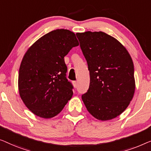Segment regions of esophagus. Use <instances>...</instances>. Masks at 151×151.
<instances>
[{"mask_svg": "<svg viewBox=\"0 0 151 151\" xmlns=\"http://www.w3.org/2000/svg\"><path fill=\"white\" fill-rule=\"evenodd\" d=\"M73 84L75 88H76V87H77V81H73Z\"/></svg>", "mask_w": 151, "mask_h": 151, "instance_id": "obj_1", "label": "esophagus"}]
</instances>
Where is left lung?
<instances>
[{
    "label": "left lung",
    "mask_w": 151,
    "mask_h": 151,
    "mask_svg": "<svg viewBox=\"0 0 151 151\" xmlns=\"http://www.w3.org/2000/svg\"><path fill=\"white\" fill-rule=\"evenodd\" d=\"M90 71V87L82 100L91 115L109 120L128 107L135 90L134 66L126 48L102 31L76 34Z\"/></svg>",
    "instance_id": "left-lung-1"
}]
</instances>
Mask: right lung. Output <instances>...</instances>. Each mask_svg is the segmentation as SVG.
I'll list each match as a JSON object with an SVG mask.
<instances>
[{"label": "right lung", "instance_id": "obj_1", "mask_svg": "<svg viewBox=\"0 0 151 151\" xmlns=\"http://www.w3.org/2000/svg\"><path fill=\"white\" fill-rule=\"evenodd\" d=\"M78 44L73 32L57 29L38 39L24 54L19 69V94L35 115L55 117L73 96L64 57Z\"/></svg>", "mask_w": 151, "mask_h": 151}]
</instances>
